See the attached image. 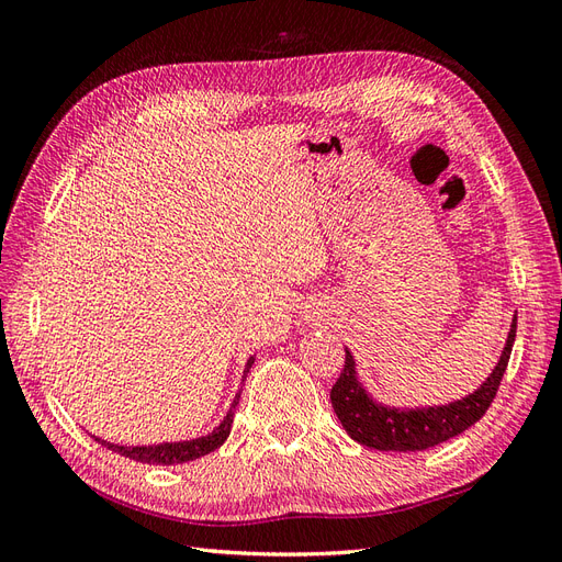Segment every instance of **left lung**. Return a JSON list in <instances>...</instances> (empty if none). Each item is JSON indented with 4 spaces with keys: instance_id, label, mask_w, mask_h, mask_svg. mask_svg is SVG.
<instances>
[{
    "instance_id": "8db88e82",
    "label": "left lung",
    "mask_w": 562,
    "mask_h": 562,
    "mask_svg": "<svg viewBox=\"0 0 562 562\" xmlns=\"http://www.w3.org/2000/svg\"><path fill=\"white\" fill-rule=\"evenodd\" d=\"M516 321L518 316L512 323L499 363L490 372V378L467 398L448 405L398 411V407H386L378 401H372L368 396V391L361 386V382L356 380V363L351 351L345 349V368L330 389V401L337 419L342 422L345 431L356 440V443L375 450L415 452L446 443V440L473 427V424L485 415L490 403L495 401L508 359H512Z\"/></svg>"
}]
</instances>
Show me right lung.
I'll return each mask as SVG.
<instances>
[{
    "mask_svg": "<svg viewBox=\"0 0 562 562\" xmlns=\"http://www.w3.org/2000/svg\"><path fill=\"white\" fill-rule=\"evenodd\" d=\"M252 361H255V359L250 356L244 372L250 370ZM236 403H239V396L234 398L227 417H225L223 422H220V427L213 429V434L194 438V440H182V443H161V446H135V448H126V446L108 443V440H100V438H95V440H98L100 446H105L108 450L124 454V457H128V459H135V462H143V464H166V467H168V464L192 462V459H199V457H203V454H209V452L217 450L220 446L225 443L229 431H232V419H234Z\"/></svg>",
    "mask_w": 562,
    "mask_h": 562,
    "instance_id": "obj_1",
    "label": "right lung"
}]
</instances>
